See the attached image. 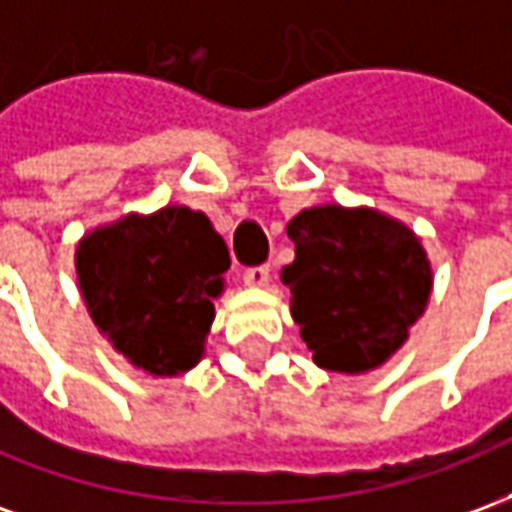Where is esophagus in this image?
<instances>
[{
    "label": "esophagus",
    "instance_id": "34e87169",
    "mask_svg": "<svg viewBox=\"0 0 512 512\" xmlns=\"http://www.w3.org/2000/svg\"><path fill=\"white\" fill-rule=\"evenodd\" d=\"M268 279H271V274H268V266L246 268L244 282H246V285H249V288H266Z\"/></svg>",
    "mask_w": 512,
    "mask_h": 512
}]
</instances>
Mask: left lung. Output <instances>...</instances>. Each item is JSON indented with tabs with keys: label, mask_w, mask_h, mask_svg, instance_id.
Masks as SVG:
<instances>
[{
	"label": "left lung",
	"mask_w": 512,
	"mask_h": 512,
	"mask_svg": "<svg viewBox=\"0 0 512 512\" xmlns=\"http://www.w3.org/2000/svg\"><path fill=\"white\" fill-rule=\"evenodd\" d=\"M288 235L296 260L282 268V282L312 362L343 376L384 365L433 290L417 233L376 208L326 202L296 213Z\"/></svg>",
	"instance_id": "obj_1"
}]
</instances>
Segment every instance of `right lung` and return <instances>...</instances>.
Returning a JSON list of instances; mask_svg holds the SVG:
<instances>
[{
  "label": "right lung",
  "instance_id": "1",
  "mask_svg": "<svg viewBox=\"0 0 512 512\" xmlns=\"http://www.w3.org/2000/svg\"><path fill=\"white\" fill-rule=\"evenodd\" d=\"M227 268L224 238L186 205L128 213L76 246L79 290L98 332L153 378L183 376L200 362Z\"/></svg>",
  "mask_w": 512,
  "mask_h": 512
}]
</instances>
